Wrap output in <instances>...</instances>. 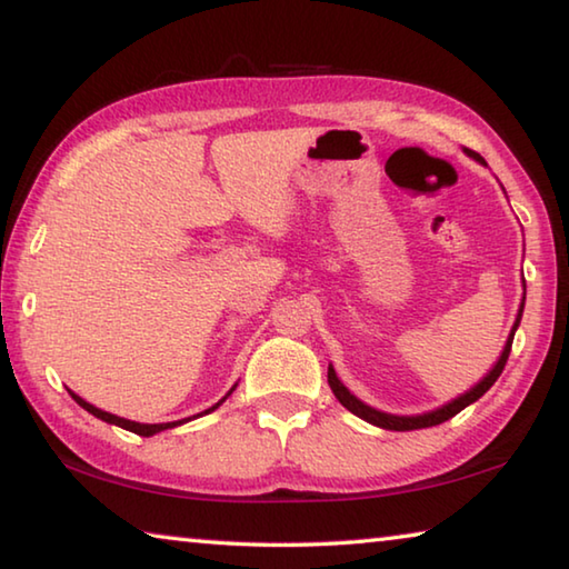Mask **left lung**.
<instances>
[{
    "label": "left lung",
    "instance_id": "1",
    "mask_svg": "<svg viewBox=\"0 0 569 569\" xmlns=\"http://www.w3.org/2000/svg\"><path fill=\"white\" fill-rule=\"evenodd\" d=\"M467 156H471V158L479 160V162H485V158H481L479 152H475V150H467ZM522 308H525V301H522V306H519V313H517L515 329H512V333H509V339H507L505 351H502V356H499V361L495 363V369L489 371L487 377L481 379L475 389L467 391L465 397L455 399V401H451V403H447V407H441V409H437V411L421 413V417H391V413H381V411H377V409L366 407V403H361L359 399L353 397V393H351L349 389L343 387V383L339 381V377H336V371L331 369V366H329V387H331V391H333V397L339 399L346 409H349L351 413H356V417H361L363 421L373 423V427L391 429V431H411V429H427V427H437V423L447 421V419H451V417H457V413H459L461 409L469 407V403H471V401H477L479 397H485V393H487L489 389H492V383L499 379V373L505 371V363H507V359H509V351H512L515 331H517V326H519V319H522Z\"/></svg>",
    "mask_w": 569,
    "mask_h": 569
}]
</instances>
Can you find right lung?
Returning a JSON list of instances; mask_svg holds the SVG:
<instances>
[{"label":"right lung","mask_w":569,"mask_h":569,"mask_svg":"<svg viewBox=\"0 0 569 569\" xmlns=\"http://www.w3.org/2000/svg\"><path fill=\"white\" fill-rule=\"evenodd\" d=\"M72 399L80 403V407L84 409V411H90L92 417H98V419H102V421H108V423H114V427H122V429H128V431H134V435H140V437H152V435H158V431H162V429H170V427H178V423H182V421H168V423H138V421H130V419H120V417H114V413H108V411H102V409H98V407H92V403H88L84 399H80L77 397V393H72ZM220 403V401H218ZM218 403L213 409H218ZM213 409H208V411H213Z\"/></svg>","instance_id":"add662e5"}]
</instances>
